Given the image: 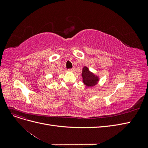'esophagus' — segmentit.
Listing matches in <instances>:
<instances>
[{
  "label": "esophagus",
  "mask_w": 148,
  "mask_h": 148,
  "mask_svg": "<svg viewBox=\"0 0 148 148\" xmlns=\"http://www.w3.org/2000/svg\"><path fill=\"white\" fill-rule=\"evenodd\" d=\"M69 71H74V69H69Z\"/></svg>",
  "instance_id": "1"
}]
</instances>
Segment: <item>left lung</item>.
<instances>
[{"mask_svg":"<svg viewBox=\"0 0 148 148\" xmlns=\"http://www.w3.org/2000/svg\"><path fill=\"white\" fill-rule=\"evenodd\" d=\"M82 76L83 83L88 87L95 86L99 81V77L89 70L86 66L83 68Z\"/></svg>","mask_w":148,"mask_h":148,"instance_id":"1","label":"left lung"}]
</instances>
